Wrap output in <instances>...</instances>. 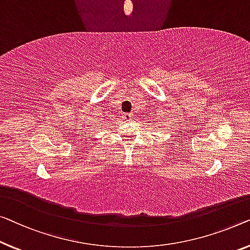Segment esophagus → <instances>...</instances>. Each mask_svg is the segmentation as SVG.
<instances>
[{
	"instance_id": "obj_1",
	"label": "esophagus",
	"mask_w": 250,
	"mask_h": 250,
	"mask_svg": "<svg viewBox=\"0 0 250 250\" xmlns=\"http://www.w3.org/2000/svg\"><path fill=\"white\" fill-rule=\"evenodd\" d=\"M122 118H124V120L130 121V120H132V119H133V114L132 113H125L124 115H122Z\"/></svg>"
}]
</instances>
